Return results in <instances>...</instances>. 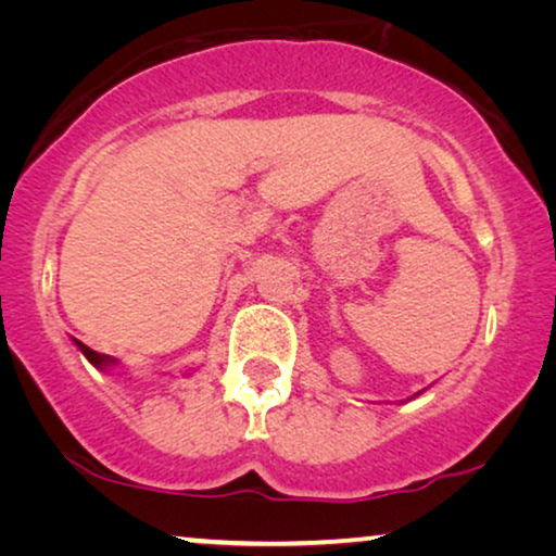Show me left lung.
I'll list each match as a JSON object with an SVG mask.
<instances>
[{
	"label": "left lung",
	"instance_id": "left-lung-1",
	"mask_svg": "<svg viewBox=\"0 0 556 556\" xmlns=\"http://www.w3.org/2000/svg\"><path fill=\"white\" fill-rule=\"evenodd\" d=\"M417 394H422V392H417Z\"/></svg>",
	"mask_w": 556,
	"mask_h": 556
}]
</instances>
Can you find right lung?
I'll return each instance as SVG.
<instances>
[{
    "instance_id": "add662e5",
    "label": "right lung",
    "mask_w": 556,
    "mask_h": 556,
    "mask_svg": "<svg viewBox=\"0 0 556 556\" xmlns=\"http://www.w3.org/2000/svg\"><path fill=\"white\" fill-rule=\"evenodd\" d=\"M75 344H78V349L83 354H86V359L93 364V367H98V369H105V367H113V364H118V359H113V356H109V354H98V352H93V349L90 346H86L83 344V341H78L75 339Z\"/></svg>"
}]
</instances>
